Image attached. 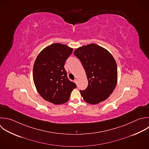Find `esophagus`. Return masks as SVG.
<instances>
[{"label": "esophagus", "mask_w": 149, "mask_h": 149, "mask_svg": "<svg viewBox=\"0 0 149 149\" xmlns=\"http://www.w3.org/2000/svg\"><path fill=\"white\" fill-rule=\"evenodd\" d=\"M74 81L75 83L77 84V79H74Z\"/></svg>", "instance_id": "34e87169"}]
</instances>
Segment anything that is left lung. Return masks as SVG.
I'll use <instances>...</instances> for the list:
<instances>
[{
    "label": "left lung",
    "instance_id": "1",
    "mask_svg": "<svg viewBox=\"0 0 149 149\" xmlns=\"http://www.w3.org/2000/svg\"><path fill=\"white\" fill-rule=\"evenodd\" d=\"M81 61L88 80L86 89L80 90L87 103L97 104L113 92L117 82V66L112 55L100 46L91 44L74 51Z\"/></svg>",
    "mask_w": 149,
    "mask_h": 149
}]
</instances>
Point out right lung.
<instances>
[{"label": "right lung", "mask_w": 149, "mask_h": 149, "mask_svg": "<svg viewBox=\"0 0 149 149\" xmlns=\"http://www.w3.org/2000/svg\"><path fill=\"white\" fill-rule=\"evenodd\" d=\"M73 49L55 43L38 55L33 68V80L40 95L54 104L66 102L76 84L70 81L64 65Z\"/></svg>", "instance_id": "1"}]
</instances>
